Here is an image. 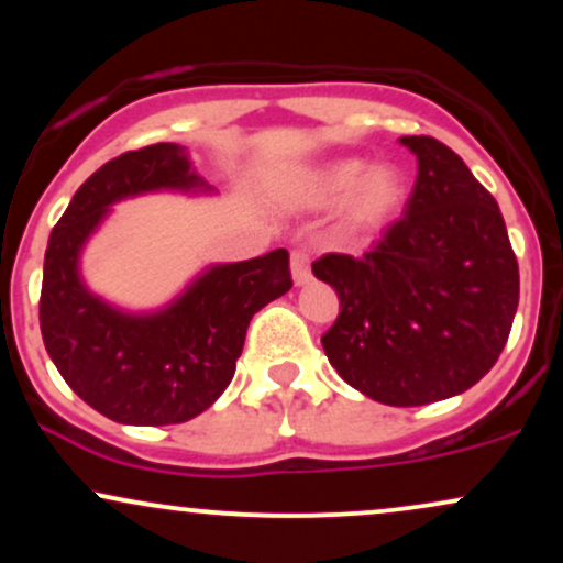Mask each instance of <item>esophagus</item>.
I'll return each instance as SVG.
<instances>
[{"mask_svg":"<svg viewBox=\"0 0 563 563\" xmlns=\"http://www.w3.org/2000/svg\"><path fill=\"white\" fill-rule=\"evenodd\" d=\"M309 262H312V256H309V251L301 249V245L290 251V273H294L296 286H303V283H309V277H312Z\"/></svg>","mask_w":563,"mask_h":563,"instance_id":"obj_1","label":"esophagus"}]
</instances>
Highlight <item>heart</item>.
Masks as SVG:
<instances>
[{
  "label": "heart",
  "instance_id": "heart-1",
  "mask_svg": "<svg viewBox=\"0 0 563 563\" xmlns=\"http://www.w3.org/2000/svg\"><path fill=\"white\" fill-rule=\"evenodd\" d=\"M346 199L344 219L354 230H378L397 214L405 198V183L389 166L367 172L363 158H341L320 166L307 179V200L314 206H331Z\"/></svg>",
  "mask_w": 563,
  "mask_h": 563
}]
</instances>
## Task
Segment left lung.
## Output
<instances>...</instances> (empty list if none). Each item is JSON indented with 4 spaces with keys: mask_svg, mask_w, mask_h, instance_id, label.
I'll return each mask as SVG.
<instances>
[{
    "mask_svg": "<svg viewBox=\"0 0 563 563\" xmlns=\"http://www.w3.org/2000/svg\"><path fill=\"white\" fill-rule=\"evenodd\" d=\"M418 158L405 217L363 256L325 254L314 277L339 294L322 333L339 376L376 402L416 407L471 389L506 346L519 262L500 206L434 137H402Z\"/></svg>",
    "mask_w": 563,
    "mask_h": 563,
    "instance_id": "left-lung-1",
    "label": "left lung"
}]
</instances>
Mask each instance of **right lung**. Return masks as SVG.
<instances>
[{
  "label": "right lung",
  "mask_w": 563,
  "mask_h": 563,
  "mask_svg": "<svg viewBox=\"0 0 563 563\" xmlns=\"http://www.w3.org/2000/svg\"><path fill=\"white\" fill-rule=\"evenodd\" d=\"M200 179L172 142L126 151L102 164L70 198L44 254L38 325L66 384L106 418L169 426L200 416L235 376L249 322L288 294V251L209 269L166 312L132 318L81 286L79 251L113 200Z\"/></svg>",
  "instance_id": "1"
}]
</instances>
